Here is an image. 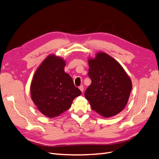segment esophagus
I'll list each match as a JSON object with an SVG mask.
<instances>
[{"label":"esophagus","mask_w":159,"mask_h":159,"mask_svg":"<svg viewBox=\"0 0 159 159\" xmlns=\"http://www.w3.org/2000/svg\"><path fill=\"white\" fill-rule=\"evenodd\" d=\"M79 89H80V91H81V92H83L84 90V86L83 85H81L79 87Z\"/></svg>","instance_id":"34e87169"}]
</instances>
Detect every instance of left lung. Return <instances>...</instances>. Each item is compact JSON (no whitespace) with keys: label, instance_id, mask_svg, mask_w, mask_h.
Masks as SVG:
<instances>
[{"label":"left lung","instance_id":"1","mask_svg":"<svg viewBox=\"0 0 159 159\" xmlns=\"http://www.w3.org/2000/svg\"><path fill=\"white\" fill-rule=\"evenodd\" d=\"M88 64L91 84L84 95L91 108L105 118L121 112L132 89L130 77L117 60L102 52L89 57Z\"/></svg>","mask_w":159,"mask_h":159}]
</instances>
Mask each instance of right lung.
<instances>
[{"mask_svg":"<svg viewBox=\"0 0 159 159\" xmlns=\"http://www.w3.org/2000/svg\"><path fill=\"white\" fill-rule=\"evenodd\" d=\"M66 61L54 54L48 56L38 67L30 84V96L38 109L49 118L58 117L71 107L81 94L71 76L65 73Z\"/></svg>","mask_w":159,"mask_h":159,"instance_id":"1","label":"right lung"}]
</instances>
